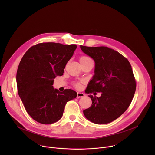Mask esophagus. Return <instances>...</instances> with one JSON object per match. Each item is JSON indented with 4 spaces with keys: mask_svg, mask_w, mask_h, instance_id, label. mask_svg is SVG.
<instances>
[{
    "mask_svg": "<svg viewBox=\"0 0 155 155\" xmlns=\"http://www.w3.org/2000/svg\"><path fill=\"white\" fill-rule=\"evenodd\" d=\"M84 96V94L83 93H80V92H78L77 93V98H80V97H82Z\"/></svg>",
    "mask_w": 155,
    "mask_h": 155,
    "instance_id": "esophagus-1",
    "label": "esophagus"
}]
</instances>
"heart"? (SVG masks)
I'll return each mask as SVG.
<instances>
[{"mask_svg":"<svg viewBox=\"0 0 155 155\" xmlns=\"http://www.w3.org/2000/svg\"><path fill=\"white\" fill-rule=\"evenodd\" d=\"M90 60H91V59L89 57H87V56H80V58H79V61H80V63H81V65H82L83 64L86 62L87 61H90ZM74 87H76V88H79V87H80V83H78V82H75V83H74Z\"/></svg>","mask_w":155,"mask_h":155,"instance_id":"obj_1","label":"heart"}]
</instances>
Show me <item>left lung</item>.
Listing matches in <instances>:
<instances>
[{"instance_id": "8db88e82", "label": "left lung", "mask_w": 155, "mask_h": 155, "mask_svg": "<svg viewBox=\"0 0 155 155\" xmlns=\"http://www.w3.org/2000/svg\"><path fill=\"white\" fill-rule=\"evenodd\" d=\"M81 50L95 62L94 75L85 93L101 92V97L90 95L91 106L83 110L91 122L104 124L114 121L127 109L134 97L136 81L131 65L124 56L107 47L80 45Z\"/></svg>"}]
</instances>
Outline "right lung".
<instances>
[{"label": "right lung", "instance_id": "obj_1", "mask_svg": "<svg viewBox=\"0 0 155 155\" xmlns=\"http://www.w3.org/2000/svg\"><path fill=\"white\" fill-rule=\"evenodd\" d=\"M76 48L74 44L40 43L31 47L22 58L16 74L18 92L35 121L44 124L57 122L66 103L77 97L72 90L60 92L52 86L56 77L63 75Z\"/></svg>", "mask_w": 155, "mask_h": 155}]
</instances>
